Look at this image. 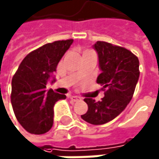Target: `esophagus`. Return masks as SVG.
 Wrapping results in <instances>:
<instances>
[{"label":"esophagus","mask_w":159,"mask_h":159,"mask_svg":"<svg viewBox=\"0 0 159 159\" xmlns=\"http://www.w3.org/2000/svg\"><path fill=\"white\" fill-rule=\"evenodd\" d=\"M70 99L71 100V101H73V102H77V101H79L81 98L79 97V96H75V95H71V96H70Z\"/></svg>","instance_id":"1"}]
</instances>
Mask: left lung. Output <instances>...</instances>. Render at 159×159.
<instances>
[{
  "label": "left lung",
  "mask_w": 159,
  "mask_h": 159,
  "mask_svg": "<svg viewBox=\"0 0 159 159\" xmlns=\"http://www.w3.org/2000/svg\"><path fill=\"white\" fill-rule=\"evenodd\" d=\"M93 47L102 70L97 83L103 87L105 97L99 102L85 98L89 109L81 118L99 125L115 119L129 104L139 77V62L132 52L120 46L97 41Z\"/></svg>",
  "instance_id": "left-lung-1"
}]
</instances>
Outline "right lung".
Returning a JSON list of instances; mask_svg holds the SVG:
<instances>
[{
	"label": "right lung",
	"mask_w": 159,
	"mask_h": 159,
	"mask_svg": "<svg viewBox=\"0 0 159 159\" xmlns=\"http://www.w3.org/2000/svg\"><path fill=\"white\" fill-rule=\"evenodd\" d=\"M73 39L47 43L28 53L12 78L11 104L20 125L29 133L41 135L53 123V106L66 95L46 89L51 74ZM54 81V80H53Z\"/></svg>",
	"instance_id": "add662e5"
}]
</instances>
